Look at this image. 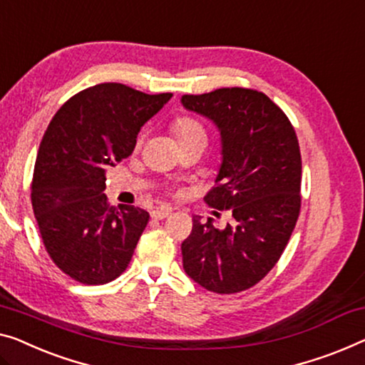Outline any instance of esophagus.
<instances>
[{
	"label": "esophagus",
	"mask_w": 365,
	"mask_h": 365,
	"mask_svg": "<svg viewBox=\"0 0 365 365\" xmlns=\"http://www.w3.org/2000/svg\"><path fill=\"white\" fill-rule=\"evenodd\" d=\"M170 213H172L170 206H160V208H155L152 211L150 216L154 217V220H164V217H167Z\"/></svg>",
	"instance_id": "1"
}]
</instances>
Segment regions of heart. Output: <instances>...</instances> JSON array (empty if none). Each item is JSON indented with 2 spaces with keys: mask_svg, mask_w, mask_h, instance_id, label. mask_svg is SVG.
Segmentation results:
<instances>
[{
  "mask_svg": "<svg viewBox=\"0 0 365 365\" xmlns=\"http://www.w3.org/2000/svg\"><path fill=\"white\" fill-rule=\"evenodd\" d=\"M170 129L173 135H175L178 144L193 143V140H197V143H203L205 145L208 143V134H206L205 126L195 118H190V116L177 118L175 121L172 123Z\"/></svg>",
  "mask_w": 365,
  "mask_h": 365,
  "instance_id": "1",
  "label": "heart"
}]
</instances>
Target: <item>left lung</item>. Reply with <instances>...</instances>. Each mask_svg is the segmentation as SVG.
Segmentation results:
<instances>
[{"instance_id": "left-lung-1", "label": "left lung", "mask_w": 365, "mask_h": 365, "mask_svg": "<svg viewBox=\"0 0 365 365\" xmlns=\"http://www.w3.org/2000/svg\"><path fill=\"white\" fill-rule=\"evenodd\" d=\"M187 110L211 119L221 134L222 162L211 208L230 210L232 225L193 216L182 242L183 269L206 290L231 295L264 279L285 251L302 197L300 145L287 114L262 91L220 88L183 95Z\"/></svg>"}]
</instances>
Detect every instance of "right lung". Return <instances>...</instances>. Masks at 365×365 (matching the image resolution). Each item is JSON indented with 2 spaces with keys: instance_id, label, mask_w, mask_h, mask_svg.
<instances>
[{
  "instance_id": "right-lung-1",
  "label": "right lung",
  "mask_w": 365,
  "mask_h": 365,
  "mask_svg": "<svg viewBox=\"0 0 365 365\" xmlns=\"http://www.w3.org/2000/svg\"><path fill=\"white\" fill-rule=\"evenodd\" d=\"M170 98L100 83L65 101L47 126L31 185L32 210L53 264L80 284H108L130 262L149 213L108 205L106 170L133 154L140 128Z\"/></svg>"
}]
</instances>
